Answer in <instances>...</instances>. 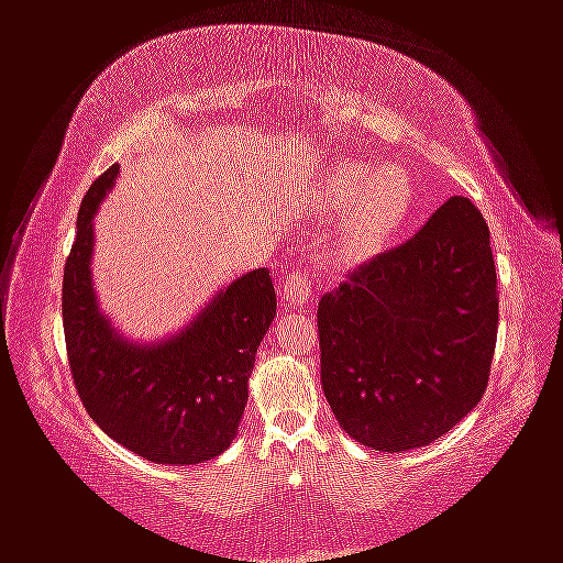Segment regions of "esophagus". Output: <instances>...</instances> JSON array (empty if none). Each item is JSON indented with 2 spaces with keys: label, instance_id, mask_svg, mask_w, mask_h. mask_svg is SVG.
Instances as JSON below:
<instances>
[{
  "label": "esophagus",
  "instance_id": "1",
  "mask_svg": "<svg viewBox=\"0 0 563 563\" xmlns=\"http://www.w3.org/2000/svg\"><path fill=\"white\" fill-rule=\"evenodd\" d=\"M310 296H313V288H310L308 273L296 271L288 278L283 280L280 288V306L288 310H300L310 303Z\"/></svg>",
  "mask_w": 563,
  "mask_h": 563
}]
</instances>
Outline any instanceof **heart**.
Listing matches in <instances>:
<instances>
[{"mask_svg":"<svg viewBox=\"0 0 563 563\" xmlns=\"http://www.w3.org/2000/svg\"><path fill=\"white\" fill-rule=\"evenodd\" d=\"M318 212L339 214L346 209L339 230V253L349 263L364 260L391 240L415 205V181L401 164L343 162L318 174L308 191Z\"/></svg>","mask_w":563,"mask_h":563,"instance_id":"1","label":"heart"}]
</instances>
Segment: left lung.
Segmentation results:
<instances>
[{
  "label": "left lung",
  "instance_id": "1",
  "mask_svg": "<svg viewBox=\"0 0 563 563\" xmlns=\"http://www.w3.org/2000/svg\"><path fill=\"white\" fill-rule=\"evenodd\" d=\"M496 335L488 224L473 201L452 197L415 238L318 300L325 399L366 448H424L477 407Z\"/></svg>",
  "mask_w": 563,
  "mask_h": 563
}]
</instances>
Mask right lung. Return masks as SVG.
<instances>
[{
  "mask_svg": "<svg viewBox=\"0 0 563 563\" xmlns=\"http://www.w3.org/2000/svg\"><path fill=\"white\" fill-rule=\"evenodd\" d=\"M119 164L88 189L65 260L63 329L82 407L108 438L158 465H197L230 448L247 405V379L275 318L265 267L217 292L181 333L139 346L100 313L90 255L93 214Z\"/></svg>",
  "mask_w": 563,
  "mask_h": 563,
  "instance_id": "add662e5",
  "label": "right lung"
}]
</instances>
